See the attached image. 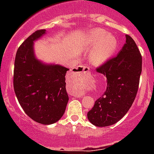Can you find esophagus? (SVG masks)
I'll list each match as a JSON object with an SVG mask.
<instances>
[{"instance_id": "esophagus-1", "label": "esophagus", "mask_w": 154, "mask_h": 154, "mask_svg": "<svg viewBox=\"0 0 154 154\" xmlns=\"http://www.w3.org/2000/svg\"><path fill=\"white\" fill-rule=\"evenodd\" d=\"M75 72H89L90 71V69H89L88 66H83V65H79L77 68H75Z\"/></svg>"}]
</instances>
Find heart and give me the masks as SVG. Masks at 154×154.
I'll return each instance as SVG.
<instances>
[{
    "mask_svg": "<svg viewBox=\"0 0 154 154\" xmlns=\"http://www.w3.org/2000/svg\"><path fill=\"white\" fill-rule=\"evenodd\" d=\"M89 51V58L93 63L101 64L113 55L118 47V41L114 35L103 29H94L85 37Z\"/></svg>",
    "mask_w": 154,
    "mask_h": 154,
    "instance_id": "b5f03b06",
    "label": "heart"
}]
</instances>
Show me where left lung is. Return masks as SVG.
Masks as SVG:
<instances>
[{"label":"left lung","instance_id":"obj_1","mask_svg":"<svg viewBox=\"0 0 154 154\" xmlns=\"http://www.w3.org/2000/svg\"><path fill=\"white\" fill-rule=\"evenodd\" d=\"M126 38L118 55L96 69L106 75L107 86L87 117L99 127L111 126L120 120L131 107L138 91L142 56L131 37L126 35Z\"/></svg>","mask_w":154,"mask_h":154}]
</instances>
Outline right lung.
Listing matches in <instances>:
<instances>
[{"mask_svg": "<svg viewBox=\"0 0 154 154\" xmlns=\"http://www.w3.org/2000/svg\"><path fill=\"white\" fill-rule=\"evenodd\" d=\"M46 34L38 30L18 48L14 70V89L24 112L37 123L49 125L62 118L69 101L65 75L69 69L45 64L35 57L34 42Z\"/></svg>", "mask_w": 154, "mask_h": 154, "instance_id": "add662e5", "label": "right lung"}]
</instances>
